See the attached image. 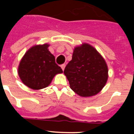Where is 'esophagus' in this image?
Returning a JSON list of instances; mask_svg holds the SVG:
<instances>
[{"instance_id": "1", "label": "esophagus", "mask_w": 134, "mask_h": 134, "mask_svg": "<svg viewBox=\"0 0 134 134\" xmlns=\"http://www.w3.org/2000/svg\"><path fill=\"white\" fill-rule=\"evenodd\" d=\"M65 66H66V64H64L61 65V68H62V70H64Z\"/></svg>"}]
</instances>
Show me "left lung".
<instances>
[{
	"instance_id": "1",
	"label": "left lung",
	"mask_w": 134,
	"mask_h": 134,
	"mask_svg": "<svg viewBox=\"0 0 134 134\" xmlns=\"http://www.w3.org/2000/svg\"><path fill=\"white\" fill-rule=\"evenodd\" d=\"M71 89L81 97L97 94L107 82L108 68L93 47L84 43L74 48L72 59L64 71Z\"/></svg>"
}]
</instances>
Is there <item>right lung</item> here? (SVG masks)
<instances>
[{
  "mask_svg": "<svg viewBox=\"0 0 134 134\" xmlns=\"http://www.w3.org/2000/svg\"><path fill=\"white\" fill-rule=\"evenodd\" d=\"M48 44L32 47L27 51L19 66V75L29 88L39 90L46 88L54 76L62 73L61 67L55 63V57L48 49Z\"/></svg>",
  "mask_w": 134,
  "mask_h": 134,
  "instance_id": "obj_1",
  "label": "right lung"
}]
</instances>
